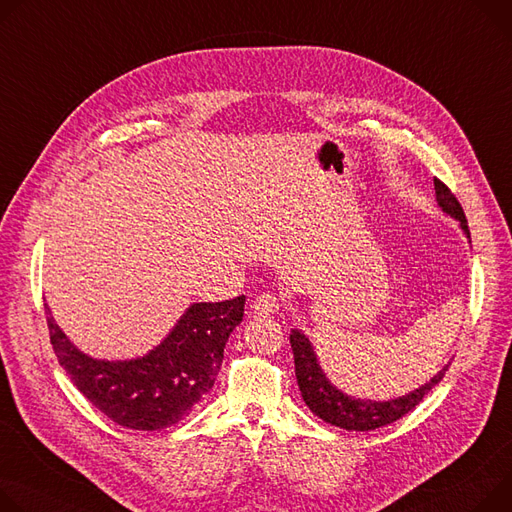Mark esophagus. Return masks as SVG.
<instances>
[{"instance_id":"esophagus-1","label":"esophagus","mask_w":512,"mask_h":512,"mask_svg":"<svg viewBox=\"0 0 512 512\" xmlns=\"http://www.w3.org/2000/svg\"><path fill=\"white\" fill-rule=\"evenodd\" d=\"M251 308L257 316H269L282 308V300H280V296H275L271 292H263L253 300Z\"/></svg>"}]
</instances>
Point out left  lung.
<instances>
[{
  "label": "left lung",
  "mask_w": 512,
  "mask_h": 512,
  "mask_svg": "<svg viewBox=\"0 0 512 512\" xmlns=\"http://www.w3.org/2000/svg\"><path fill=\"white\" fill-rule=\"evenodd\" d=\"M435 194L441 210L451 218L459 220L461 230L466 232V237L470 239L468 220H466V214H463L461 204L451 194L447 185L439 179H435ZM290 343L294 351L296 380H298L304 402L318 418H322L324 423L347 429V431H376L380 427H386L398 421V418L408 414L416 404L423 402V398L443 380L445 371L449 369V363H447L425 386L416 388L414 392L394 400L376 402V400H365V398H351L343 394L339 388H335L327 380V376H324V371L316 361V353L304 333L294 329L290 335Z\"/></svg>",
  "instance_id": "left-lung-1"
}]
</instances>
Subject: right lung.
Instances as JSON below:
<instances>
[{"label": "right lung", "instance_id": "add662e5", "mask_svg": "<svg viewBox=\"0 0 512 512\" xmlns=\"http://www.w3.org/2000/svg\"><path fill=\"white\" fill-rule=\"evenodd\" d=\"M46 308L51 343L77 390L120 427L159 431L206 398L220 371L228 335L245 314V296L196 302L145 357L104 361L81 353Z\"/></svg>", "mask_w": 512, "mask_h": 512}]
</instances>
